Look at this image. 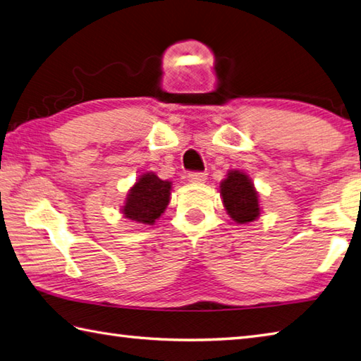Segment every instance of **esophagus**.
Here are the masks:
<instances>
[{
  "instance_id": "obj_1",
  "label": "esophagus",
  "mask_w": 361,
  "mask_h": 361,
  "mask_svg": "<svg viewBox=\"0 0 361 361\" xmlns=\"http://www.w3.org/2000/svg\"><path fill=\"white\" fill-rule=\"evenodd\" d=\"M188 180L191 183H205L207 180V173H202V172H192L188 175Z\"/></svg>"
}]
</instances>
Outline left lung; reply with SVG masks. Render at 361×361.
Here are the masks:
<instances>
[{"label": "left lung", "mask_w": 361, "mask_h": 361, "mask_svg": "<svg viewBox=\"0 0 361 361\" xmlns=\"http://www.w3.org/2000/svg\"><path fill=\"white\" fill-rule=\"evenodd\" d=\"M219 195L226 212L235 224H249L262 213L260 194L243 170H228L226 178L219 183Z\"/></svg>", "instance_id": "1"}]
</instances>
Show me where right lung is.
<instances>
[{
    "mask_svg": "<svg viewBox=\"0 0 361 361\" xmlns=\"http://www.w3.org/2000/svg\"><path fill=\"white\" fill-rule=\"evenodd\" d=\"M172 181L161 180L154 172H142L121 205L124 218L137 224L153 226L159 219L170 202Z\"/></svg>",
    "mask_w": 361,
    "mask_h": 361,
    "instance_id": "obj_1",
    "label": "right lung"
}]
</instances>
